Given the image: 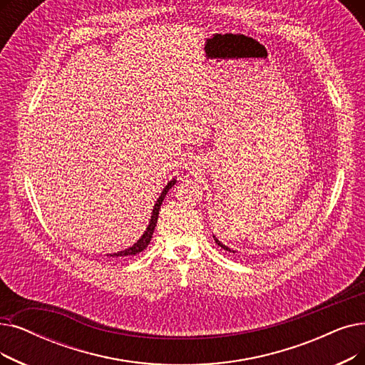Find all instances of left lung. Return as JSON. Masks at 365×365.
I'll use <instances>...</instances> for the list:
<instances>
[{
	"label": "left lung",
	"instance_id": "obj_1",
	"mask_svg": "<svg viewBox=\"0 0 365 365\" xmlns=\"http://www.w3.org/2000/svg\"><path fill=\"white\" fill-rule=\"evenodd\" d=\"M213 239H215L216 245H217V246H220V247H222V249H224V250H228V252H232V253H235V252H234V250H231V249H230L228 246H225V245H222V243H220V242H219V240L216 239V237H215V235H213Z\"/></svg>",
	"mask_w": 365,
	"mask_h": 365
}]
</instances>
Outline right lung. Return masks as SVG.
I'll return each mask as SVG.
<instances>
[{"label":"right lung","mask_w":365,"mask_h":365,"mask_svg":"<svg viewBox=\"0 0 365 365\" xmlns=\"http://www.w3.org/2000/svg\"><path fill=\"white\" fill-rule=\"evenodd\" d=\"M174 183H176V180H174V179H173V180H170V182L167 183V186L163 189V194L160 195V198L156 200V202H155V205H153V210H152L150 222H149V225H148V228H146L145 234L141 235V239H140L137 243H134L131 247L125 249V250H120V252H118V253H112V255H110V257L118 258V257H130V255H137V253H140L141 250H145V249L148 247V245L150 243L152 235H153L155 227H156V222H158V215H160L161 204H163V201H164V198H165L167 192H168L170 189H171V186H174Z\"/></svg>","instance_id":"1"}]
</instances>
